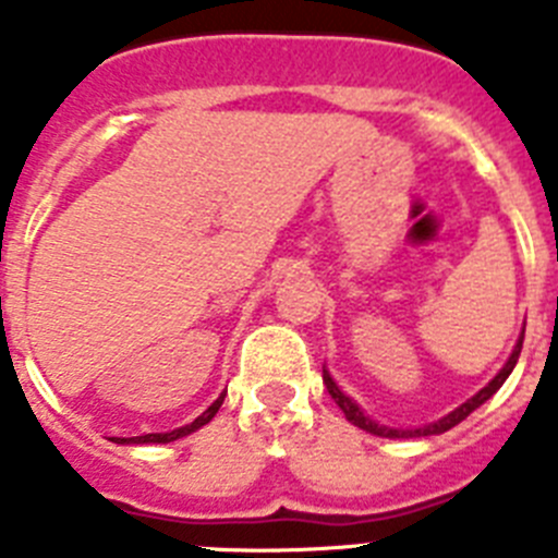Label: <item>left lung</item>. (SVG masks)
<instances>
[{"label":"left lung","mask_w":558,"mask_h":558,"mask_svg":"<svg viewBox=\"0 0 558 558\" xmlns=\"http://www.w3.org/2000/svg\"><path fill=\"white\" fill-rule=\"evenodd\" d=\"M520 352H522V335H520V340H517V347H514V352H511V357L506 360V366H502L500 372L495 374V379H492L489 386H483L481 391L475 393V397L466 399V402H463V405H458L456 411L447 413V416H441V418H438V422H430V425H425V427H416V430H397V427H386V425H377V422H372V418H368L366 413L360 411V405H357V402H354V399H349L347 393L340 391L338 383H335L332 374H329L327 368H324V386H327L329 397H332L335 402H338V408H340V411H343V416H347L354 427H360V430L374 433V436H383V438L438 436V433H447V430H450V427H456L458 422H463V418L470 416V413L475 411V408H481L483 402H486V399L495 397L497 388H500L502 383H506V379H509V374L514 372L517 357H520Z\"/></svg>","instance_id":"8db88e82"}]
</instances>
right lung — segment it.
Wrapping results in <instances>:
<instances>
[{
    "label": "right lung",
    "mask_w": 558,
    "mask_h": 558,
    "mask_svg": "<svg viewBox=\"0 0 558 558\" xmlns=\"http://www.w3.org/2000/svg\"><path fill=\"white\" fill-rule=\"evenodd\" d=\"M223 397L226 393H220L215 402H211L209 408H206L204 413H201L195 422H190V425L179 427V430H170V433H145V436H133V438H117V445H167V441H175V438H184L190 436V433H195L198 427L209 425L211 418H215V413L220 411V405H223Z\"/></svg>",
    "instance_id": "1"
}]
</instances>
